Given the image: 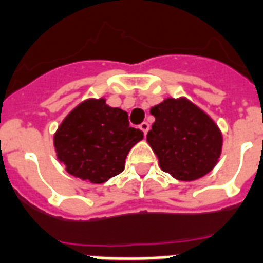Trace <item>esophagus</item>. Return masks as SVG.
Masks as SVG:
<instances>
[{
    "label": "esophagus",
    "mask_w": 263,
    "mask_h": 263,
    "mask_svg": "<svg viewBox=\"0 0 263 263\" xmlns=\"http://www.w3.org/2000/svg\"><path fill=\"white\" fill-rule=\"evenodd\" d=\"M139 128H140V131L143 132V134H147V132H149V129H150V125H149V123H142L139 125Z\"/></svg>",
    "instance_id": "obj_1"
}]
</instances>
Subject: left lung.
<instances>
[{
    "instance_id": "1",
    "label": "left lung",
    "mask_w": 263,
    "mask_h": 263,
    "mask_svg": "<svg viewBox=\"0 0 263 263\" xmlns=\"http://www.w3.org/2000/svg\"><path fill=\"white\" fill-rule=\"evenodd\" d=\"M150 113L156 121L146 140L164 172L192 182L214 170L222 153L223 136L203 109L180 96L164 99Z\"/></svg>"
}]
</instances>
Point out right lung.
<instances>
[{"instance_id":"1","label":"right lung","mask_w":263,"mask_h":263,"mask_svg":"<svg viewBox=\"0 0 263 263\" xmlns=\"http://www.w3.org/2000/svg\"><path fill=\"white\" fill-rule=\"evenodd\" d=\"M143 139L132 128L127 111L110 107L105 98L78 103L53 134L56 157L70 175L105 183L124 171L129 150Z\"/></svg>"}]
</instances>
